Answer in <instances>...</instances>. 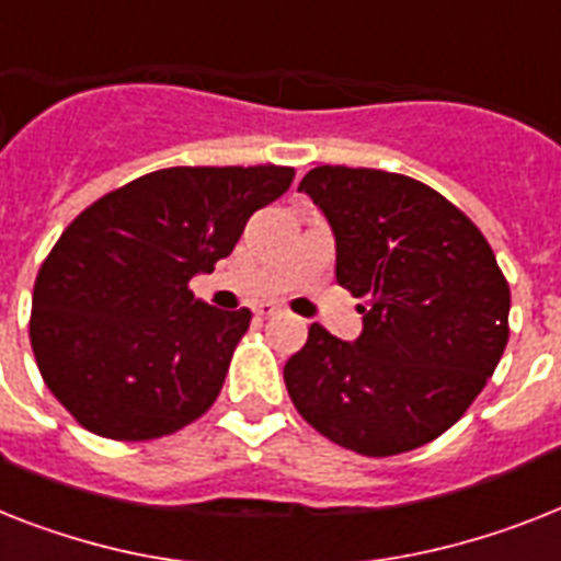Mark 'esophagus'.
I'll return each mask as SVG.
<instances>
[{
    "mask_svg": "<svg viewBox=\"0 0 561 561\" xmlns=\"http://www.w3.org/2000/svg\"><path fill=\"white\" fill-rule=\"evenodd\" d=\"M253 311H256L259 317H276V313H282V308L276 302H259Z\"/></svg>",
    "mask_w": 561,
    "mask_h": 561,
    "instance_id": "esophagus-1",
    "label": "esophagus"
}]
</instances>
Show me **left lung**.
Returning a JSON list of instances; mask_svg holds the SVG:
<instances>
[{
    "instance_id": "1",
    "label": "left lung",
    "mask_w": 561,
    "mask_h": 561,
    "mask_svg": "<svg viewBox=\"0 0 561 561\" xmlns=\"http://www.w3.org/2000/svg\"><path fill=\"white\" fill-rule=\"evenodd\" d=\"M311 195L336 241V282L363 299L354 343L313 322L285 363L296 412L368 455L444 435L493 377L510 336V285L470 218L409 175L317 167Z\"/></svg>"
}]
</instances>
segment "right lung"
<instances>
[{
	"instance_id": "obj_1",
	"label": "right lung",
	"mask_w": 561,
	"mask_h": 561,
	"mask_svg": "<svg viewBox=\"0 0 561 561\" xmlns=\"http://www.w3.org/2000/svg\"><path fill=\"white\" fill-rule=\"evenodd\" d=\"M294 181L290 167H170L85 207L43 262L31 348L80 426L152 440L198 421L250 311L195 299L190 279L233 253L248 218Z\"/></svg>"
}]
</instances>
